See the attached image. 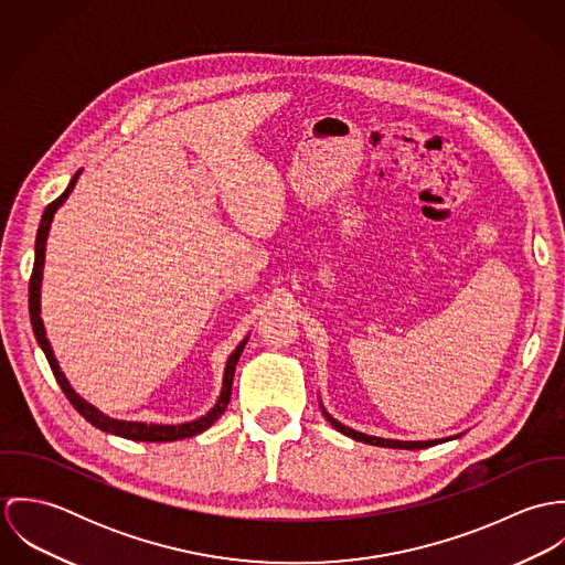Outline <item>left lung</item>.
Here are the masks:
<instances>
[{
    "instance_id": "1",
    "label": "left lung",
    "mask_w": 565,
    "mask_h": 565,
    "mask_svg": "<svg viewBox=\"0 0 565 565\" xmlns=\"http://www.w3.org/2000/svg\"><path fill=\"white\" fill-rule=\"evenodd\" d=\"M320 408H322L323 417L330 422V426H334L339 433H343V435H348V437H352V439H356V441H363V444H370V446H381V448L422 450V448H430V446H437V444H444V441H450V439H457V437H461V435H463V433H459V435H452V437H444V439H428V441H401V439H385V437H374V435L359 433V430H354V428H350V426H345V424L337 422V419H334V417L323 408L322 403H320Z\"/></svg>"
}]
</instances>
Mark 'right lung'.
<instances>
[{
  "label": "right lung",
  "instance_id": "right-lung-1",
  "mask_svg": "<svg viewBox=\"0 0 565 565\" xmlns=\"http://www.w3.org/2000/svg\"><path fill=\"white\" fill-rule=\"evenodd\" d=\"M82 169L76 171V175L72 178L70 186L65 189V193L54 200L52 204H47L43 217H41V224H39V233H36V243H34V269H32V278H30V322H32V330H34V337L41 345V350L45 352L47 356V363L61 385V390L65 392L67 401L74 404V408L81 413L82 417L93 424L95 428L104 430V433H110V435H117V437H124V439H132V441H175V439H186V437H193V435H200L204 433L209 426H213L217 422V417L226 411V406L231 403V394H233V379H235V367H237V361L242 356L243 348L247 343L249 337H245L242 343L235 348V352L228 356L226 361V367H224V383H222V394L217 398L215 406L198 417V419H191V422H184V424H148V422H126V419H115L106 413H102L97 406H93L90 403H86L82 396H78L74 392V387L70 385V381L65 379V374L61 372V365L54 356V350L50 345V339L45 334V326L41 320V282H43V265H45V243H47V235H50V228H52V220L56 215V211L67 202L70 193L74 191L78 178H81Z\"/></svg>",
  "mask_w": 565,
  "mask_h": 565
}]
</instances>
